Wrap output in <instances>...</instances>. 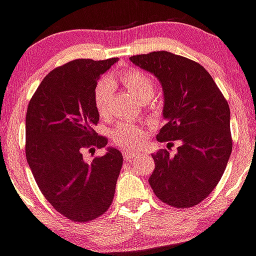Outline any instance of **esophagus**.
Masks as SVG:
<instances>
[{
    "label": "esophagus",
    "mask_w": 256,
    "mask_h": 256,
    "mask_svg": "<svg viewBox=\"0 0 256 256\" xmlns=\"http://www.w3.org/2000/svg\"><path fill=\"white\" fill-rule=\"evenodd\" d=\"M136 155H137V151H123V158L124 160H126V162H130V160H133L136 158Z\"/></svg>",
    "instance_id": "obj_1"
}]
</instances>
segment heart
<instances>
[{
  "instance_id": "heart-1",
  "label": "heart",
  "mask_w": 256,
  "mask_h": 256,
  "mask_svg": "<svg viewBox=\"0 0 256 256\" xmlns=\"http://www.w3.org/2000/svg\"><path fill=\"white\" fill-rule=\"evenodd\" d=\"M119 82L140 100H148L154 94L152 79L140 69H126L118 74ZM115 84L112 79L104 78L94 87V100L97 112L101 116H106L110 112V105L114 97ZM144 128L134 123H120L112 132V141L120 148H134L144 142Z\"/></svg>"
}]
</instances>
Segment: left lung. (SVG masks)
<instances>
[{"instance_id": "8db88e82", "label": "left lung", "mask_w": 256, "mask_h": 256, "mask_svg": "<svg viewBox=\"0 0 256 256\" xmlns=\"http://www.w3.org/2000/svg\"><path fill=\"white\" fill-rule=\"evenodd\" d=\"M130 60L152 73L162 86L166 123L156 136L158 141L180 142L176 155L169 156L166 150L152 155L151 188L170 206H195L216 188L232 152L227 100L196 61L168 51Z\"/></svg>"}]
</instances>
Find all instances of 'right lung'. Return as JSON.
<instances>
[{"instance_id": "obj_1", "label": "right lung", "mask_w": 256, "mask_h": 256, "mask_svg": "<svg viewBox=\"0 0 256 256\" xmlns=\"http://www.w3.org/2000/svg\"><path fill=\"white\" fill-rule=\"evenodd\" d=\"M116 58H78L50 72L29 101L26 155L36 182L56 212L78 223L94 220L110 208L123 165L116 148L92 162L84 150L108 144L94 130L100 114L94 91Z\"/></svg>"}]
</instances>
